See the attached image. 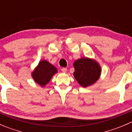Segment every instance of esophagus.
Instances as JSON below:
<instances>
[{"label":"esophagus","instance_id":"esophagus-1","mask_svg":"<svg viewBox=\"0 0 132 132\" xmlns=\"http://www.w3.org/2000/svg\"><path fill=\"white\" fill-rule=\"evenodd\" d=\"M61 71L63 73H66L67 71V69L66 68H61Z\"/></svg>","mask_w":132,"mask_h":132}]
</instances>
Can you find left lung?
<instances>
[{
    "label": "left lung",
    "mask_w": 132,
    "mask_h": 132,
    "mask_svg": "<svg viewBox=\"0 0 132 132\" xmlns=\"http://www.w3.org/2000/svg\"><path fill=\"white\" fill-rule=\"evenodd\" d=\"M73 75L81 86L88 87L94 84L100 77V65L94 59L82 57L74 62Z\"/></svg>",
    "instance_id": "1"
}]
</instances>
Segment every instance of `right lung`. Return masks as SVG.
I'll use <instances>...</instances> for the list:
<instances>
[{
    "mask_svg": "<svg viewBox=\"0 0 132 132\" xmlns=\"http://www.w3.org/2000/svg\"><path fill=\"white\" fill-rule=\"evenodd\" d=\"M57 73L56 68L46 60H42L32 72V77L37 84L44 87L46 86L54 75Z\"/></svg>",
    "mask_w": 132,
    "mask_h": 132,
    "instance_id": "1",
    "label": "right lung"
}]
</instances>
